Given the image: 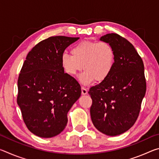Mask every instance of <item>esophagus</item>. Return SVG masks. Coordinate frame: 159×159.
Listing matches in <instances>:
<instances>
[{
  "label": "esophagus",
  "mask_w": 159,
  "mask_h": 159,
  "mask_svg": "<svg viewBox=\"0 0 159 159\" xmlns=\"http://www.w3.org/2000/svg\"><path fill=\"white\" fill-rule=\"evenodd\" d=\"M81 93H82V95H86V94L88 93L87 89H86V88H81Z\"/></svg>",
  "instance_id": "34e87169"
}]
</instances>
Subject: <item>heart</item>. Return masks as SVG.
I'll return each instance as SVG.
<instances>
[{"label":"heart","instance_id":"b5f03b06","mask_svg":"<svg viewBox=\"0 0 159 159\" xmlns=\"http://www.w3.org/2000/svg\"><path fill=\"white\" fill-rule=\"evenodd\" d=\"M71 55L64 53L61 64L65 73L74 76L83 69L79 80L88 85L94 80L102 82L111 74L115 64V51L111 45L104 41H83L71 50Z\"/></svg>","mask_w":159,"mask_h":159}]
</instances>
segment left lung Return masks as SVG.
I'll return each instance as SVG.
<instances>
[{"label":"left lung","mask_w":159,"mask_h":159,"mask_svg":"<svg viewBox=\"0 0 159 159\" xmlns=\"http://www.w3.org/2000/svg\"><path fill=\"white\" fill-rule=\"evenodd\" d=\"M111 45L115 64L110 76L90 88V116L98 130L109 136L128 130L135 123L146 93L144 67L140 56L128 40L116 34L99 39Z\"/></svg>","instance_id":"obj_1"}]
</instances>
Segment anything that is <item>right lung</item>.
I'll list each match as a JSON object with an SVG mask.
<instances>
[{
  "label": "right lung",
  "mask_w": 159,
  "mask_h": 159,
  "mask_svg": "<svg viewBox=\"0 0 159 159\" xmlns=\"http://www.w3.org/2000/svg\"><path fill=\"white\" fill-rule=\"evenodd\" d=\"M79 38L52 36L28 53L19 76L17 104L32 133L50 138L66 128L67 113L81 95L79 83L61 64L66 48Z\"/></svg>",
  "instance_id": "obj_1"
}]
</instances>
